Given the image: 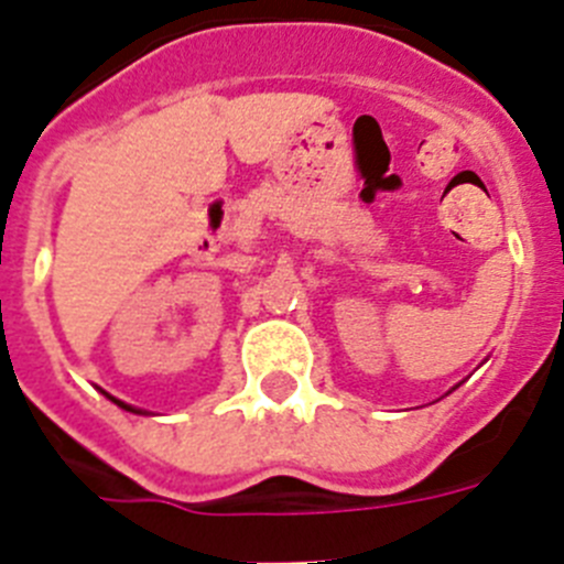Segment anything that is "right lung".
Instances as JSON below:
<instances>
[{
	"instance_id": "obj_1",
	"label": "right lung",
	"mask_w": 564,
	"mask_h": 564,
	"mask_svg": "<svg viewBox=\"0 0 564 564\" xmlns=\"http://www.w3.org/2000/svg\"><path fill=\"white\" fill-rule=\"evenodd\" d=\"M106 395H109V393H106ZM109 399H111V402H115V404H118V408L129 410V413H143V410H134V408H131V404H126V402H120V399H115V395H109Z\"/></svg>"
}]
</instances>
